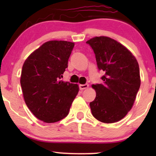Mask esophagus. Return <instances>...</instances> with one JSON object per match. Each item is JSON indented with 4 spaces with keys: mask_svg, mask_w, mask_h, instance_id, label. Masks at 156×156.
Here are the masks:
<instances>
[{
    "mask_svg": "<svg viewBox=\"0 0 156 156\" xmlns=\"http://www.w3.org/2000/svg\"><path fill=\"white\" fill-rule=\"evenodd\" d=\"M89 87V84L88 83H86V84H80L79 85V89L80 90H83V89H87Z\"/></svg>",
    "mask_w": 156,
    "mask_h": 156,
    "instance_id": "esophagus-1",
    "label": "esophagus"
}]
</instances>
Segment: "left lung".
I'll return each mask as SVG.
<instances>
[{"instance_id": "8db88e82", "label": "left lung", "mask_w": 156, "mask_h": 156, "mask_svg": "<svg viewBox=\"0 0 156 156\" xmlns=\"http://www.w3.org/2000/svg\"><path fill=\"white\" fill-rule=\"evenodd\" d=\"M95 55L99 70L104 71L102 83L93 84L96 98L89 103L93 117L104 123L124 118L131 109L140 87L136 59L125 46L107 37L87 42Z\"/></svg>"}]
</instances>
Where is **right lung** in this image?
<instances>
[{
    "mask_svg": "<svg viewBox=\"0 0 156 156\" xmlns=\"http://www.w3.org/2000/svg\"><path fill=\"white\" fill-rule=\"evenodd\" d=\"M75 44L67 41L45 42L23 64L20 77L26 104L36 117L47 123L68 115L78 84L61 80Z\"/></svg>",
    "mask_w": 156,
    "mask_h": 156,
    "instance_id": "right-lung-1",
    "label": "right lung"
}]
</instances>
